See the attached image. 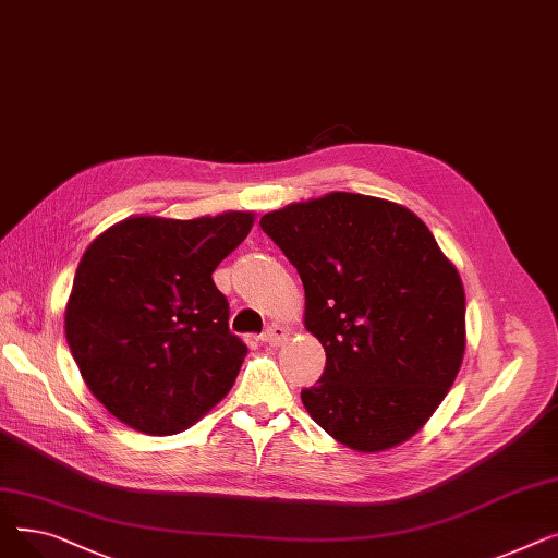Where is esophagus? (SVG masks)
<instances>
[{
  "mask_svg": "<svg viewBox=\"0 0 558 558\" xmlns=\"http://www.w3.org/2000/svg\"><path fill=\"white\" fill-rule=\"evenodd\" d=\"M287 337H289V330L284 326H269L259 335L262 343H267V345H280L282 341H287Z\"/></svg>",
  "mask_w": 558,
  "mask_h": 558,
  "instance_id": "1",
  "label": "esophagus"
}]
</instances>
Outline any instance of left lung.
<instances>
[{
  "mask_svg": "<svg viewBox=\"0 0 558 558\" xmlns=\"http://www.w3.org/2000/svg\"><path fill=\"white\" fill-rule=\"evenodd\" d=\"M305 287L326 371L301 391L339 444L379 452L441 404L465 350V296L429 228L398 203L332 192L259 219Z\"/></svg>",
  "mask_w": 558,
  "mask_h": 558,
  "instance_id": "obj_1",
  "label": "left lung"
}]
</instances>
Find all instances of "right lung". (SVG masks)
Listing matches in <instances>:
<instances>
[{
	"mask_svg": "<svg viewBox=\"0 0 558 558\" xmlns=\"http://www.w3.org/2000/svg\"><path fill=\"white\" fill-rule=\"evenodd\" d=\"M253 228V213L131 217L87 246L65 335L87 389L129 427L169 436L230 391L246 343L228 328L213 271Z\"/></svg>",
	"mask_w": 558,
	"mask_h": 558,
	"instance_id": "1",
	"label": "right lung"
}]
</instances>
